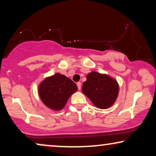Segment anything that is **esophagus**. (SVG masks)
<instances>
[{
    "mask_svg": "<svg viewBox=\"0 0 156 156\" xmlns=\"http://www.w3.org/2000/svg\"><path fill=\"white\" fill-rule=\"evenodd\" d=\"M76 85H77V87H78L79 90H80V89H81V86H82V84H81V82H77V84H76Z\"/></svg>",
    "mask_w": 156,
    "mask_h": 156,
    "instance_id": "34e87169",
    "label": "esophagus"
}]
</instances>
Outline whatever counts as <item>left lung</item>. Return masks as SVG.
Wrapping results in <instances>:
<instances>
[{"instance_id": "obj_1", "label": "left lung", "mask_w": 156, "mask_h": 156, "mask_svg": "<svg viewBox=\"0 0 156 156\" xmlns=\"http://www.w3.org/2000/svg\"><path fill=\"white\" fill-rule=\"evenodd\" d=\"M118 83L106 74L91 72L83 83L82 92L99 108H107L112 106L119 94Z\"/></svg>"}]
</instances>
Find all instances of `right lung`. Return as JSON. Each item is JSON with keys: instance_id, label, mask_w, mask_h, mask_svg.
Returning <instances> with one entry per match:
<instances>
[{"instance_id": "1", "label": "right lung", "mask_w": 156, "mask_h": 156, "mask_svg": "<svg viewBox=\"0 0 156 156\" xmlns=\"http://www.w3.org/2000/svg\"><path fill=\"white\" fill-rule=\"evenodd\" d=\"M39 95L42 101L51 109L59 111L65 106L68 99L77 91L75 83L65 75L57 73L40 83Z\"/></svg>"}]
</instances>
